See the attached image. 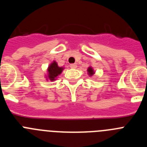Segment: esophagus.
<instances>
[{
    "label": "esophagus",
    "instance_id": "obj_1",
    "mask_svg": "<svg viewBox=\"0 0 147 147\" xmlns=\"http://www.w3.org/2000/svg\"><path fill=\"white\" fill-rule=\"evenodd\" d=\"M70 67L73 68V69H75V68H76L77 65H76V64H71L70 65Z\"/></svg>",
    "mask_w": 147,
    "mask_h": 147
}]
</instances>
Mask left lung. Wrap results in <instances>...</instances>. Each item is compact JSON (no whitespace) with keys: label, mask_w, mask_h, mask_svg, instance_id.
Returning <instances> with one entry per match:
<instances>
[{"label":"left lung","mask_w":147,"mask_h":147,"mask_svg":"<svg viewBox=\"0 0 147 147\" xmlns=\"http://www.w3.org/2000/svg\"><path fill=\"white\" fill-rule=\"evenodd\" d=\"M88 75H89V76H93V74H95V72H94V71H93V67H89L88 68Z\"/></svg>","instance_id":"8db88e82"}]
</instances>
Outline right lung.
I'll list each match as a JSON object with an SVG mask.
<instances>
[{
    "label": "right lung",
    "mask_w": 147,
    "mask_h": 147,
    "mask_svg": "<svg viewBox=\"0 0 147 147\" xmlns=\"http://www.w3.org/2000/svg\"><path fill=\"white\" fill-rule=\"evenodd\" d=\"M63 67H59L57 63V62L54 61L50 64V65L48 67V76L47 80H51V81H54L57 80V76L60 74L63 71Z\"/></svg>",
    "instance_id": "right-lung-1"
}]
</instances>
